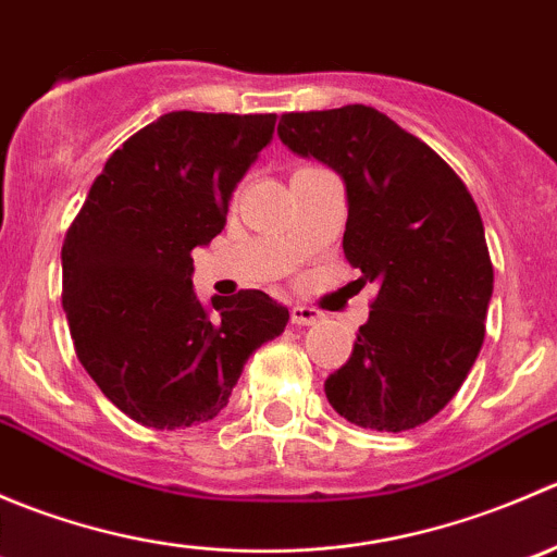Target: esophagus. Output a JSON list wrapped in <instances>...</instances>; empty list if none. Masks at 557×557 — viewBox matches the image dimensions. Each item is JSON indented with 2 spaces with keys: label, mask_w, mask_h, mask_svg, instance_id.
<instances>
[{
  "label": "esophagus",
  "mask_w": 557,
  "mask_h": 557,
  "mask_svg": "<svg viewBox=\"0 0 557 557\" xmlns=\"http://www.w3.org/2000/svg\"><path fill=\"white\" fill-rule=\"evenodd\" d=\"M320 320V312L312 310V307H290V323L294 325H314Z\"/></svg>",
  "instance_id": "esophagus-1"
}]
</instances>
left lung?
I'll return each mask as SVG.
<instances>
[{
  "label": "left lung",
  "mask_w": 557,
  "mask_h": 557,
  "mask_svg": "<svg viewBox=\"0 0 557 557\" xmlns=\"http://www.w3.org/2000/svg\"><path fill=\"white\" fill-rule=\"evenodd\" d=\"M280 139L345 180V258L377 285L352 356L325 380L350 423L409 431L463 385L485 339L493 263L480 210L440 153L367 104L285 112Z\"/></svg>",
  "instance_id": "1"
}]
</instances>
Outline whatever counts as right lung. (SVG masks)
<instances>
[{
    "mask_svg": "<svg viewBox=\"0 0 557 557\" xmlns=\"http://www.w3.org/2000/svg\"><path fill=\"white\" fill-rule=\"evenodd\" d=\"M274 112H166L107 159L61 247V305L99 391L156 431L207 423L245 361L283 334L263 290L201 305L190 250L226 226L232 190L269 145Z\"/></svg>",
    "mask_w": 557,
    "mask_h": 557,
    "instance_id": "add662e5",
    "label": "right lung"
}]
</instances>
